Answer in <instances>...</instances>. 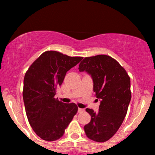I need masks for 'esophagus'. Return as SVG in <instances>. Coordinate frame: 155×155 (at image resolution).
Returning a JSON list of instances; mask_svg holds the SVG:
<instances>
[{
  "instance_id": "esophagus-1",
  "label": "esophagus",
  "mask_w": 155,
  "mask_h": 155,
  "mask_svg": "<svg viewBox=\"0 0 155 155\" xmlns=\"http://www.w3.org/2000/svg\"><path fill=\"white\" fill-rule=\"evenodd\" d=\"M78 112H79V113H83V112H84V108H79V109H78Z\"/></svg>"
}]
</instances>
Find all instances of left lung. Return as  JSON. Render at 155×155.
Masks as SVG:
<instances>
[{
  "label": "left lung",
  "mask_w": 155,
  "mask_h": 155,
  "mask_svg": "<svg viewBox=\"0 0 155 155\" xmlns=\"http://www.w3.org/2000/svg\"><path fill=\"white\" fill-rule=\"evenodd\" d=\"M79 69L91 75L95 96L101 101L97 112L86 108L91 120L84 127V132L94 141L105 142L117 133L127 114L130 79L116 60L105 54L85 58Z\"/></svg>",
  "instance_id": "8db88e82"
}]
</instances>
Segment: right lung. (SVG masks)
<instances>
[{"label": "right lung", "mask_w": 155, "mask_h": 155, "mask_svg": "<svg viewBox=\"0 0 155 155\" xmlns=\"http://www.w3.org/2000/svg\"><path fill=\"white\" fill-rule=\"evenodd\" d=\"M82 58L47 51L27 71L22 92L25 108L28 122L41 139L54 141L61 138L77 113L75 104H64L54 95L68 71Z\"/></svg>", "instance_id": "obj_1"}]
</instances>
